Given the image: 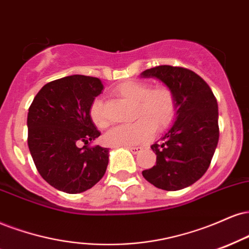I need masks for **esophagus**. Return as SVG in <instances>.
Wrapping results in <instances>:
<instances>
[{
	"mask_svg": "<svg viewBox=\"0 0 249 249\" xmlns=\"http://www.w3.org/2000/svg\"><path fill=\"white\" fill-rule=\"evenodd\" d=\"M127 149L131 152V153H133V154H139V153H142L143 148H142V147H127Z\"/></svg>",
	"mask_w": 249,
	"mask_h": 249,
	"instance_id": "esophagus-1",
	"label": "esophagus"
}]
</instances>
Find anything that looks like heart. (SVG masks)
I'll use <instances>...</instances> for the list:
<instances>
[{
    "mask_svg": "<svg viewBox=\"0 0 249 249\" xmlns=\"http://www.w3.org/2000/svg\"><path fill=\"white\" fill-rule=\"evenodd\" d=\"M113 92L134 103L132 124L117 126L106 133L104 140L111 146H133L148 142L157 131H163L170 126L176 115V101L174 92L168 87L151 89L142 81H125L115 87ZM89 116L97 127L109 125L101 98H95L89 107Z\"/></svg>",
    "mask_w": 249,
    "mask_h": 249,
    "instance_id": "obj_1",
    "label": "heart"
}]
</instances>
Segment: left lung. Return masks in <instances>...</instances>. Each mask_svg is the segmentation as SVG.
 I'll list each match as a JSON object with an SVG mask.
<instances>
[{
  "label": "left lung",
  "mask_w": 249,
  "mask_h": 249,
  "mask_svg": "<svg viewBox=\"0 0 249 249\" xmlns=\"http://www.w3.org/2000/svg\"><path fill=\"white\" fill-rule=\"evenodd\" d=\"M140 76L160 80L176 101L173 126L151 146L157 164L142 176L159 189H184L204 175L218 145L217 100L208 83L187 68L158 66Z\"/></svg>",
  "instance_id": "left-lung-1"
}]
</instances>
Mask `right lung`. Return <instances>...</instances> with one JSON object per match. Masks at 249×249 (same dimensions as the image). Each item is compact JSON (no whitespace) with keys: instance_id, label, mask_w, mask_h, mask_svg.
I'll return each mask as SVG.
<instances>
[{"instance_id":"1","label":"right lung","mask_w":249,"mask_h":249,"mask_svg":"<svg viewBox=\"0 0 249 249\" xmlns=\"http://www.w3.org/2000/svg\"><path fill=\"white\" fill-rule=\"evenodd\" d=\"M100 79L71 75L46 83L28 113V145L47 183L67 194L90 189L106 174L109 148L89 143L101 136L89 107L103 90ZM80 143L85 146L80 149Z\"/></svg>"}]
</instances>
